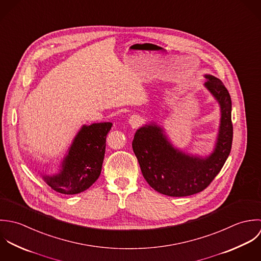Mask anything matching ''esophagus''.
<instances>
[{
	"label": "esophagus",
	"mask_w": 261,
	"mask_h": 261,
	"mask_svg": "<svg viewBox=\"0 0 261 261\" xmlns=\"http://www.w3.org/2000/svg\"><path fill=\"white\" fill-rule=\"evenodd\" d=\"M141 122H142L141 117H139L137 115H133L129 119V123L132 125V127H138L141 124Z\"/></svg>",
	"instance_id": "obj_1"
}]
</instances>
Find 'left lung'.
Segmentation results:
<instances>
[{
  "label": "left lung",
  "mask_w": 261,
  "mask_h": 261,
  "mask_svg": "<svg viewBox=\"0 0 261 261\" xmlns=\"http://www.w3.org/2000/svg\"><path fill=\"white\" fill-rule=\"evenodd\" d=\"M206 88L221 107V124L214 152L206 158L190 156L174 149L162 129L145 125L134 135L132 148L142 174L156 192L169 197H188L208 188L230 154L233 140L231 98L223 83L206 75Z\"/></svg>",
  "instance_id": "obj_1"
}]
</instances>
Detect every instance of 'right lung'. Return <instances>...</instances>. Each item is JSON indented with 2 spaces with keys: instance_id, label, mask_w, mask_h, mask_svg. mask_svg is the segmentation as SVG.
<instances>
[{
  "instance_id": "obj_1",
  "label": "right lung",
  "mask_w": 261,
  "mask_h": 261,
  "mask_svg": "<svg viewBox=\"0 0 261 261\" xmlns=\"http://www.w3.org/2000/svg\"><path fill=\"white\" fill-rule=\"evenodd\" d=\"M112 123L84 126L71 144L58 174L43 175L57 193L75 195L89 189L100 176L106 149V137Z\"/></svg>"
}]
</instances>
